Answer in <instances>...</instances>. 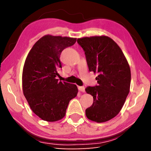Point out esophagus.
<instances>
[{"mask_svg": "<svg viewBox=\"0 0 151 151\" xmlns=\"http://www.w3.org/2000/svg\"><path fill=\"white\" fill-rule=\"evenodd\" d=\"M78 90L83 92V93H85V88L84 86H78Z\"/></svg>", "mask_w": 151, "mask_h": 151, "instance_id": "34e87169", "label": "esophagus"}]
</instances>
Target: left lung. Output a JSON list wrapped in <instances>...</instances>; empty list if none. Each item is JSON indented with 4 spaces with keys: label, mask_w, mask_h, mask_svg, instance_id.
Here are the masks:
<instances>
[{
    "label": "left lung",
    "mask_w": 151,
    "mask_h": 151,
    "mask_svg": "<svg viewBox=\"0 0 151 151\" xmlns=\"http://www.w3.org/2000/svg\"><path fill=\"white\" fill-rule=\"evenodd\" d=\"M77 42L85 51L89 71L98 74V85L85 88L93 96L86 116L94 122H106L119 113L129 93V65L119 46L107 36L80 38Z\"/></svg>",
    "instance_id": "obj_1"
}]
</instances>
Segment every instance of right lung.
I'll use <instances>...</instances> for the list:
<instances>
[{"label": "right lung", "mask_w": 151, "mask_h": 151, "mask_svg": "<svg viewBox=\"0 0 151 151\" xmlns=\"http://www.w3.org/2000/svg\"><path fill=\"white\" fill-rule=\"evenodd\" d=\"M76 38L45 35L33 45L27 55L22 76V91L32 112L43 121L55 122L65 116L78 88L74 84L58 81L60 57L73 46Z\"/></svg>", "instance_id": "add662e5"}]
</instances>
